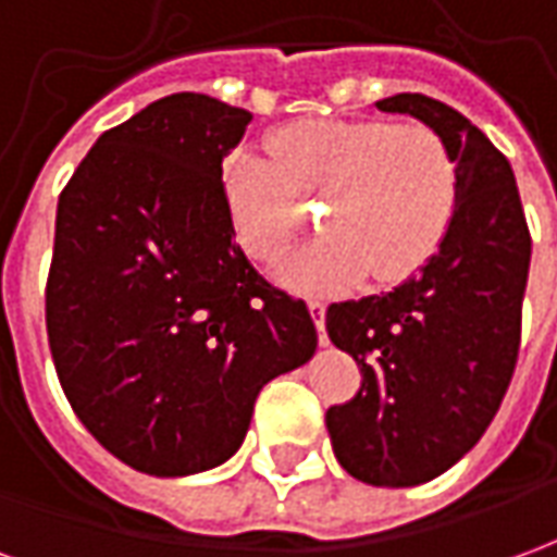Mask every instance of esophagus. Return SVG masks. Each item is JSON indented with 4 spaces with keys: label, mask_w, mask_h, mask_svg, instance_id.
<instances>
[{
    "label": "esophagus",
    "mask_w": 557,
    "mask_h": 557,
    "mask_svg": "<svg viewBox=\"0 0 557 557\" xmlns=\"http://www.w3.org/2000/svg\"><path fill=\"white\" fill-rule=\"evenodd\" d=\"M310 307V315H313L315 322V331H319V346H327V334H325V301H310L307 304Z\"/></svg>",
    "instance_id": "34e87169"
}]
</instances>
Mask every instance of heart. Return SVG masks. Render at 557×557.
I'll return each instance as SVG.
<instances>
[{"mask_svg": "<svg viewBox=\"0 0 557 557\" xmlns=\"http://www.w3.org/2000/svg\"><path fill=\"white\" fill-rule=\"evenodd\" d=\"M268 151L235 148L220 187L235 242L259 262H274L301 226L295 196H325L322 238L277 265L292 292L334 295L367 274L375 283L406 280L454 223L459 163L430 127L313 119L283 127Z\"/></svg>", "mask_w": 557, "mask_h": 557, "instance_id": "b5f03b06", "label": "heart"}]
</instances>
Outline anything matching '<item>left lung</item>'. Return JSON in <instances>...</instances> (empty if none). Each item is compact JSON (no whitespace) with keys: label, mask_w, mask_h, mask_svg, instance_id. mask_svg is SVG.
I'll return each instance as SVG.
<instances>
[{"label":"left lung","mask_w":557,"mask_h":557,"mask_svg":"<svg viewBox=\"0 0 557 557\" xmlns=\"http://www.w3.org/2000/svg\"><path fill=\"white\" fill-rule=\"evenodd\" d=\"M435 131L459 163L454 223L394 292L331 304L325 327L361 367V391L325 414L337 462L370 486H418L456 466L502 406L522 331L531 235L510 163L426 95L375 101Z\"/></svg>","instance_id":"left-lung-1"}]
</instances>
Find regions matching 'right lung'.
<instances>
[{
	"label": "right lung",
	"mask_w": 557,
	"mask_h": 557,
	"mask_svg": "<svg viewBox=\"0 0 557 557\" xmlns=\"http://www.w3.org/2000/svg\"><path fill=\"white\" fill-rule=\"evenodd\" d=\"M253 115L178 91L107 131L59 196L55 373L125 466L187 478L242 447L259 391L315 355L307 304L256 274L223 206Z\"/></svg>",
	"instance_id": "1"
}]
</instances>
